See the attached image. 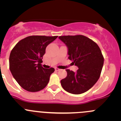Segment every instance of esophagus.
<instances>
[{"instance_id":"obj_1","label":"esophagus","mask_w":121,"mask_h":121,"mask_svg":"<svg viewBox=\"0 0 121 121\" xmlns=\"http://www.w3.org/2000/svg\"><path fill=\"white\" fill-rule=\"evenodd\" d=\"M55 70L57 71H58L60 70V68H55Z\"/></svg>"}]
</instances>
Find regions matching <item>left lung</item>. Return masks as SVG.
I'll return each instance as SVG.
<instances>
[{
  "label": "left lung",
  "mask_w": 121,
  "mask_h": 121,
  "mask_svg": "<svg viewBox=\"0 0 121 121\" xmlns=\"http://www.w3.org/2000/svg\"><path fill=\"white\" fill-rule=\"evenodd\" d=\"M68 48V59L78 67L76 73L67 69V75L61 80L64 90L73 94L86 92L97 82L104 57L96 43L82 35L60 36Z\"/></svg>",
  "instance_id": "1"
}]
</instances>
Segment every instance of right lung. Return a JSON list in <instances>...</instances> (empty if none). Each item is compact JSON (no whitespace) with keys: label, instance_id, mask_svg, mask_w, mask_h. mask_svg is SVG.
Wrapping results in <instances>:
<instances>
[{"label":"right lung","instance_id":"add662e5","mask_svg":"<svg viewBox=\"0 0 121 121\" xmlns=\"http://www.w3.org/2000/svg\"><path fill=\"white\" fill-rule=\"evenodd\" d=\"M58 36H31L19 41L11 51L9 68L18 84L26 91L37 92L48 83L54 68L41 66L46 47Z\"/></svg>","mask_w":121,"mask_h":121}]
</instances>
